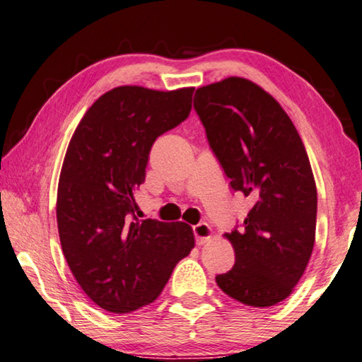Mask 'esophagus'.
Here are the masks:
<instances>
[{
    "label": "esophagus",
    "mask_w": 362,
    "mask_h": 362,
    "mask_svg": "<svg viewBox=\"0 0 362 362\" xmlns=\"http://www.w3.org/2000/svg\"><path fill=\"white\" fill-rule=\"evenodd\" d=\"M193 235H194V240H196V244H206L207 241L211 240L212 236V231H211V226L201 222L198 225L193 226Z\"/></svg>",
    "instance_id": "esophagus-1"
}]
</instances>
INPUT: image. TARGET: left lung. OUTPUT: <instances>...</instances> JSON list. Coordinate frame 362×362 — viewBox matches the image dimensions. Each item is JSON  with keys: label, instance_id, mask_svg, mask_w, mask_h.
<instances>
[{"label": "left lung", "instance_id": "obj_1", "mask_svg": "<svg viewBox=\"0 0 362 362\" xmlns=\"http://www.w3.org/2000/svg\"><path fill=\"white\" fill-rule=\"evenodd\" d=\"M193 105L230 187L254 201L243 228L225 235L235 267L217 274V284L244 305H276L291 296L315 246L317 194L302 139L249 79L203 86Z\"/></svg>", "mask_w": 362, "mask_h": 362}]
</instances>
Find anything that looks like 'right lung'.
Wrapping results in <instances>:
<instances>
[{"mask_svg":"<svg viewBox=\"0 0 362 362\" xmlns=\"http://www.w3.org/2000/svg\"><path fill=\"white\" fill-rule=\"evenodd\" d=\"M193 90H108L86 112L66 148L57 188L60 244L86 296L112 313L156 300L194 247L192 226L140 220L134 198L153 144L188 118Z\"/></svg>","mask_w":362,"mask_h":362,"instance_id":"obj_1","label":"right lung"}]
</instances>
